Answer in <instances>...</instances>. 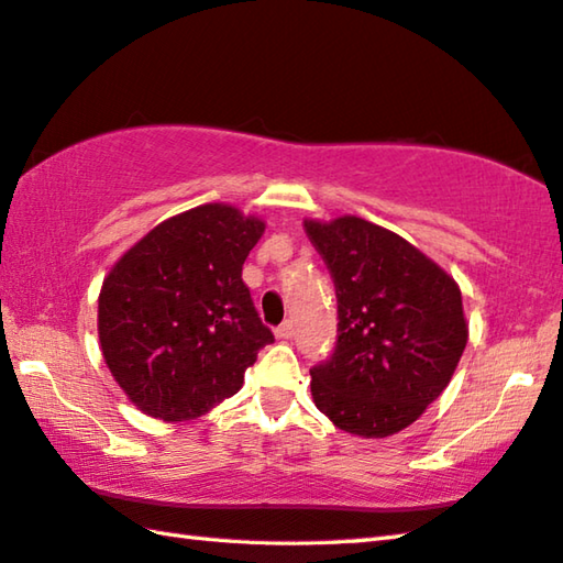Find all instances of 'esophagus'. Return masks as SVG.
<instances>
[{
	"instance_id": "34e87169",
	"label": "esophagus",
	"mask_w": 563,
	"mask_h": 563,
	"mask_svg": "<svg viewBox=\"0 0 563 563\" xmlns=\"http://www.w3.org/2000/svg\"><path fill=\"white\" fill-rule=\"evenodd\" d=\"M292 334H295L292 322H283L278 329H275V336H278V339H290Z\"/></svg>"
}]
</instances>
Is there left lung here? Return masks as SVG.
<instances>
[{"label":"left lung","mask_w":563,"mask_h":563,"mask_svg":"<svg viewBox=\"0 0 563 563\" xmlns=\"http://www.w3.org/2000/svg\"><path fill=\"white\" fill-rule=\"evenodd\" d=\"M339 305L332 358L310 371L312 400L334 427L385 439L420 420L464 354L459 283L395 231L344 214L305 219Z\"/></svg>","instance_id":"8db88e82"}]
</instances>
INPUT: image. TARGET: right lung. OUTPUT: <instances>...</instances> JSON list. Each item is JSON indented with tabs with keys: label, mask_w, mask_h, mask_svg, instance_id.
Returning <instances> with one entry per match:
<instances>
[{
	"label": "right lung",
	"mask_w": 563,
	"mask_h": 563,
	"mask_svg": "<svg viewBox=\"0 0 563 563\" xmlns=\"http://www.w3.org/2000/svg\"><path fill=\"white\" fill-rule=\"evenodd\" d=\"M266 222L209 202L165 219L104 275L99 349L143 415L195 420L236 395L273 332L241 268Z\"/></svg>",
	"instance_id": "1"
}]
</instances>
